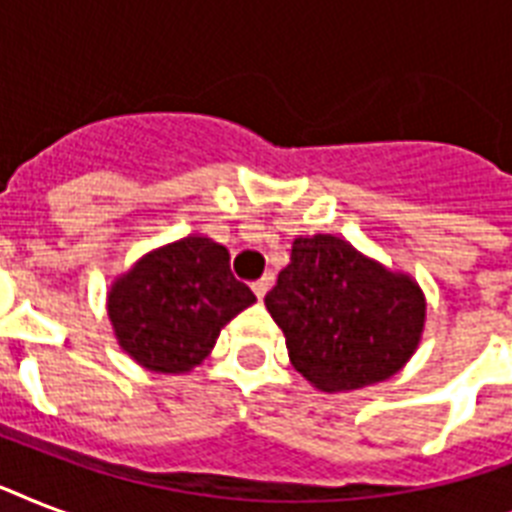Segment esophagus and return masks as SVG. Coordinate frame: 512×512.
<instances>
[{"label":"esophagus","instance_id":"obj_1","mask_svg":"<svg viewBox=\"0 0 512 512\" xmlns=\"http://www.w3.org/2000/svg\"><path fill=\"white\" fill-rule=\"evenodd\" d=\"M271 284H273L271 273H265L263 279H257L255 284H252V292H255V295H257V300H263V297L268 295V289H271Z\"/></svg>","mask_w":512,"mask_h":512}]
</instances>
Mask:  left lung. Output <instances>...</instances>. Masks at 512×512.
Segmentation results:
<instances>
[{
  "label": "left lung",
  "mask_w": 512,
  "mask_h": 512,
  "mask_svg": "<svg viewBox=\"0 0 512 512\" xmlns=\"http://www.w3.org/2000/svg\"><path fill=\"white\" fill-rule=\"evenodd\" d=\"M265 308L287 337L292 366L324 393L401 372L428 319L417 279L332 233L297 236Z\"/></svg>",
  "instance_id": "left-lung-1"
}]
</instances>
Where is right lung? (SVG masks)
I'll return each mask as SVG.
<instances>
[{
  "label": "right lung",
  "mask_w": 512,
  "mask_h": 512,
  "mask_svg": "<svg viewBox=\"0 0 512 512\" xmlns=\"http://www.w3.org/2000/svg\"><path fill=\"white\" fill-rule=\"evenodd\" d=\"M231 255L191 233L135 260L111 281L106 308L119 348L148 372L185 374L212 353L220 329L257 297L233 279Z\"/></svg>",
  "instance_id": "add662e5"
}]
</instances>
